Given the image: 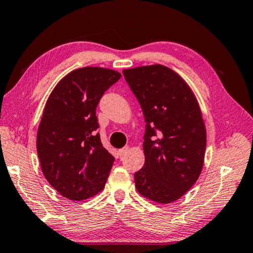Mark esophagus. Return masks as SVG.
Listing matches in <instances>:
<instances>
[{"label":"esophagus","mask_w":253,"mask_h":253,"mask_svg":"<svg viewBox=\"0 0 253 253\" xmlns=\"http://www.w3.org/2000/svg\"><path fill=\"white\" fill-rule=\"evenodd\" d=\"M129 151H130L129 147H124V148L119 150V154H120V156H124V154H126Z\"/></svg>","instance_id":"obj_1"}]
</instances>
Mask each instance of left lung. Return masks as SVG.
Listing matches in <instances>:
<instances>
[{"label": "left lung", "mask_w": 253, "mask_h": 253, "mask_svg": "<svg viewBox=\"0 0 253 253\" xmlns=\"http://www.w3.org/2000/svg\"><path fill=\"white\" fill-rule=\"evenodd\" d=\"M142 108L145 122L144 166L135 172V188L157 203L174 202L201 174L207 131L191 87L168 66L152 64L123 70Z\"/></svg>", "instance_id": "left-lung-1"}]
</instances>
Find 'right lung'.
Listing matches in <instances>:
<instances>
[{"label":"right lung","mask_w":253,"mask_h":253,"mask_svg":"<svg viewBox=\"0 0 253 253\" xmlns=\"http://www.w3.org/2000/svg\"><path fill=\"white\" fill-rule=\"evenodd\" d=\"M118 71L86 66L62 78L44 106L37 150L45 179L61 196L85 200L104 188L114 158L101 143L95 115Z\"/></svg>","instance_id":"1"}]
</instances>
